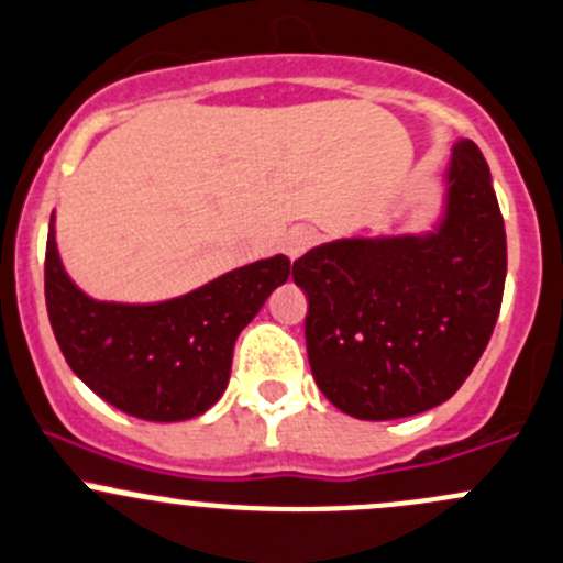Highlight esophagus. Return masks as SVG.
Masks as SVG:
<instances>
[{
  "label": "esophagus",
  "instance_id": "34e87169",
  "mask_svg": "<svg viewBox=\"0 0 563 563\" xmlns=\"http://www.w3.org/2000/svg\"><path fill=\"white\" fill-rule=\"evenodd\" d=\"M312 240H314L312 229L296 227L285 234V240H282V249H285V254L290 256V260H298V256H301L303 251L312 245Z\"/></svg>",
  "mask_w": 563,
  "mask_h": 563
}]
</instances>
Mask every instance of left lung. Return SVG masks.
<instances>
[{"label":"left lung","mask_w":563,"mask_h":563,"mask_svg":"<svg viewBox=\"0 0 563 563\" xmlns=\"http://www.w3.org/2000/svg\"><path fill=\"white\" fill-rule=\"evenodd\" d=\"M292 278L309 298L314 384L336 409L398 420L445 404L478 365L506 285V229L481 148L453 146L433 229L314 245Z\"/></svg>","instance_id":"8db88e82"}]
</instances>
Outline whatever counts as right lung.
Returning <instances> with one entry per match:
<instances>
[{
  "mask_svg": "<svg viewBox=\"0 0 563 563\" xmlns=\"http://www.w3.org/2000/svg\"><path fill=\"white\" fill-rule=\"evenodd\" d=\"M290 276L285 254L234 267L157 303L96 301L66 273L46 240V309L68 367L99 398L132 417L179 422L218 404L240 331Z\"/></svg>",
  "mask_w": 563,
  "mask_h": 563,
  "instance_id": "1",
  "label": "right lung"
}]
</instances>
